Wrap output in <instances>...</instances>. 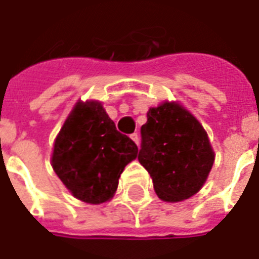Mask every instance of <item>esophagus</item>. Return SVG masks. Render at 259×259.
<instances>
[{"mask_svg": "<svg viewBox=\"0 0 259 259\" xmlns=\"http://www.w3.org/2000/svg\"><path fill=\"white\" fill-rule=\"evenodd\" d=\"M130 138H132V140H133L137 145H140V136H138V134L137 133L132 134V136H130Z\"/></svg>", "mask_w": 259, "mask_h": 259, "instance_id": "1", "label": "esophagus"}]
</instances>
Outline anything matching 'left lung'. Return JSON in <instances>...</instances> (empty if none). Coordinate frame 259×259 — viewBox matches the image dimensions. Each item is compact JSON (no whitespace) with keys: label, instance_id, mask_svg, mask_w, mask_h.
<instances>
[{"label":"left lung","instance_id":"obj_1","mask_svg":"<svg viewBox=\"0 0 259 259\" xmlns=\"http://www.w3.org/2000/svg\"><path fill=\"white\" fill-rule=\"evenodd\" d=\"M138 160L153 179L163 201L190 199L205 183L214 153L207 132L178 103H163L147 112L141 127Z\"/></svg>","mask_w":259,"mask_h":259}]
</instances>
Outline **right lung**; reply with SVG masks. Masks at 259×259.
I'll return each instance as SVG.
<instances>
[{
  "label": "right lung",
  "mask_w": 259,
  "mask_h": 259,
  "mask_svg": "<svg viewBox=\"0 0 259 259\" xmlns=\"http://www.w3.org/2000/svg\"><path fill=\"white\" fill-rule=\"evenodd\" d=\"M138 147L99 101L76 104L54 143L52 168L76 199L101 204L112 199Z\"/></svg>",
  "instance_id": "add662e5"
}]
</instances>
